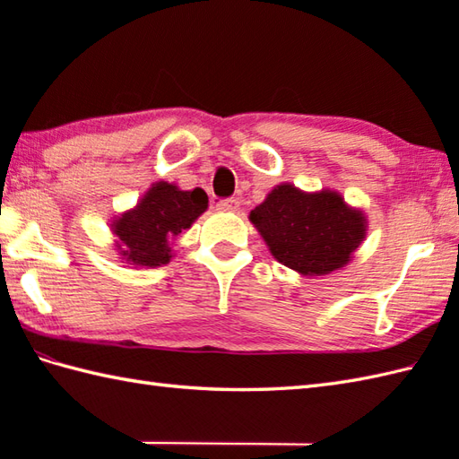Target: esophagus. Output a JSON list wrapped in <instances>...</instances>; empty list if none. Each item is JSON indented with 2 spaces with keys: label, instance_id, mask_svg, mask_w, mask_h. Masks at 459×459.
Instances as JSON below:
<instances>
[{
  "label": "esophagus",
  "instance_id": "34e87169",
  "mask_svg": "<svg viewBox=\"0 0 459 459\" xmlns=\"http://www.w3.org/2000/svg\"><path fill=\"white\" fill-rule=\"evenodd\" d=\"M217 207L221 209V211H227V212H237L238 209H240V201L238 199H224V201H221Z\"/></svg>",
  "mask_w": 459,
  "mask_h": 459
}]
</instances>
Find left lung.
I'll list each match as a JSON object with an SVG mask.
<instances>
[{
    "label": "left lung",
    "instance_id": "1",
    "mask_svg": "<svg viewBox=\"0 0 459 459\" xmlns=\"http://www.w3.org/2000/svg\"><path fill=\"white\" fill-rule=\"evenodd\" d=\"M248 219L270 255L301 276H325L347 266L367 237L365 212L333 189L307 193L280 183Z\"/></svg>",
    "mask_w": 459,
    "mask_h": 459
}]
</instances>
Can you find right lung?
Here are the masks:
<instances>
[{
    "label": "right lung",
    "mask_w": 459,
    "mask_h": 459,
    "mask_svg": "<svg viewBox=\"0 0 459 459\" xmlns=\"http://www.w3.org/2000/svg\"><path fill=\"white\" fill-rule=\"evenodd\" d=\"M207 207L209 197L203 189L183 191L175 183L155 181L134 209L112 219L114 247L122 262L134 268L169 264L175 237L191 229Z\"/></svg>",
    "instance_id": "add662e5"
}]
</instances>
